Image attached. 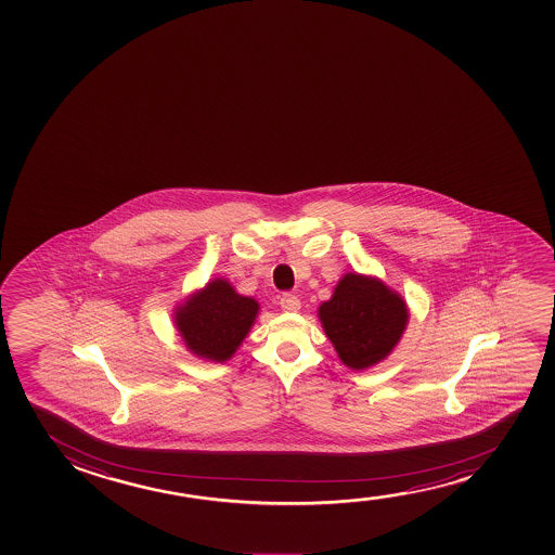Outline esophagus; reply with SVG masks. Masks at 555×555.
Segmentation results:
<instances>
[{"mask_svg":"<svg viewBox=\"0 0 555 555\" xmlns=\"http://www.w3.org/2000/svg\"><path fill=\"white\" fill-rule=\"evenodd\" d=\"M281 307L282 311L297 312L301 309V301H299L296 296L284 294V296L281 297Z\"/></svg>","mask_w":555,"mask_h":555,"instance_id":"obj_1","label":"esophagus"}]
</instances>
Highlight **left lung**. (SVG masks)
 Instances as JSON below:
<instances>
[{"label": "left lung", "instance_id": "8db88e82", "mask_svg": "<svg viewBox=\"0 0 555 555\" xmlns=\"http://www.w3.org/2000/svg\"><path fill=\"white\" fill-rule=\"evenodd\" d=\"M320 324L350 370L379 364L402 339L410 309L396 289L372 274L347 273L319 307Z\"/></svg>", "mask_w": 555, "mask_h": 555}]
</instances>
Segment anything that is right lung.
Listing matches in <instances>:
<instances>
[{
    "mask_svg": "<svg viewBox=\"0 0 555 555\" xmlns=\"http://www.w3.org/2000/svg\"><path fill=\"white\" fill-rule=\"evenodd\" d=\"M258 312L254 297L241 296L228 279H214L176 305L172 319L185 349L218 364L243 345Z\"/></svg>",
    "mask_w": 555,
    "mask_h": 555,
    "instance_id": "1",
    "label": "right lung"
}]
</instances>
